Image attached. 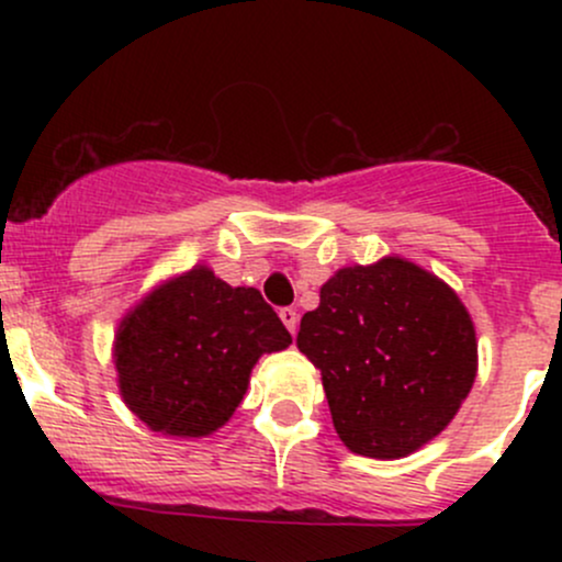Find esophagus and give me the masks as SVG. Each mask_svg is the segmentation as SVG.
<instances>
[{"label":"esophagus","mask_w":562,"mask_h":562,"mask_svg":"<svg viewBox=\"0 0 562 562\" xmlns=\"http://www.w3.org/2000/svg\"><path fill=\"white\" fill-rule=\"evenodd\" d=\"M280 319L290 330V335H295V330H299V314H295V308H280Z\"/></svg>","instance_id":"34e87169"}]
</instances>
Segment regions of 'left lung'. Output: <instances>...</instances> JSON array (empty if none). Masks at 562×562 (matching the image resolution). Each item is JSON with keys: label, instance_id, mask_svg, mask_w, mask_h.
Here are the masks:
<instances>
[{"label": "left lung", "instance_id": "8db88e82", "mask_svg": "<svg viewBox=\"0 0 562 562\" xmlns=\"http://www.w3.org/2000/svg\"><path fill=\"white\" fill-rule=\"evenodd\" d=\"M335 434L353 454L398 460L454 420L479 372L465 303L402 256L338 269L301 319Z\"/></svg>", "mask_w": 562, "mask_h": 562}]
</instances>
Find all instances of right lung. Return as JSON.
<instances>
[{"instance_id": "right-lung-1", "label": "right lung", "mask_w": 562, "mask_h": 562, "mask_svg": "<svg viewBox=\"0 0 562 562\" xmlns=\"http://www.w3.org/2000/svg\"><path fill=\"white\" fill-rule=\"evenodd\" d=\"M293 344L256 288H232L209 263L158 282L121 317L113 364L124 404L156 434H216L263 353Z\"/></svg>"}]
</instances>
